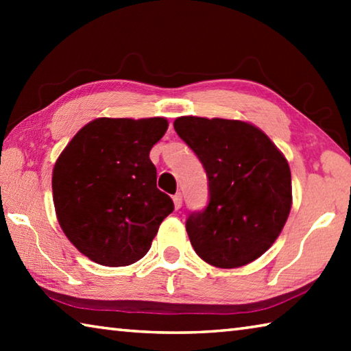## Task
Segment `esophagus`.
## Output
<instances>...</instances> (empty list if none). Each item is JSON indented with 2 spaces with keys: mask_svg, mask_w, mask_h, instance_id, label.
<instances>
[{
  "mask_svg": "<svg viewBox=\"0 0 351 351\" xmlns=\"http://www.w3.org/2000/svg\"><path fill=\"white\" fill-rule=\"evenodd\" d=\"M173 204H175V209H181V206H182V195L181 193L173 195Z\"/></svg>",
  "mask_w": 351,
  "mask_h": 351,
  "instance_id": "esophagus-1",
  "label": "esophagus"
}]
</instances>
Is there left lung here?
Here are the masks:
<instances>
[{"instance_id": "1", "label": "left lung", "mask_w": 351, "mask_h": 351, "mask_svg": "<svg viewBox=\"0 0 351 351\" xmlns=\"http://www.w3.org/2000/svg\"><path fill=\"white\" fill-rule=\"evenodd\" d=\"M173 127L209 180V204L186 221L195 252L223 269L257 260L280 235L293 204L287 158L249 122L182 116Z\"/></svg>"}]
</instances>
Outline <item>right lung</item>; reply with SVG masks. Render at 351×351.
<instances>
[{
    "instance_id": "right-lung-1",
    "label": "right lung",
    "mask_w": 351,
    "mask_h": 351,
    "mask_svg": "<svg viewBox=\"0 0 351 351\" xmlns=\"http://www.w3.org/2000/svg\"><path fill=\"white\" fill-rule=\"evenodd\" d=\"M165 117L94 119L80 128L52 170L56 215L68 240L104 266H128L152 246L173 201L156 187L150 150Z\"/></svg>"
}]
</instances>
